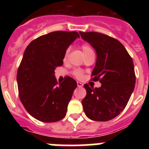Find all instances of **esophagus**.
<instances>
[{
  "mask_svg": "<svg viewBox=\"0 0 149 149\" xmlns=\"http://www.w3.org/2000/svg\"><path fill=\"white\" fill-rule=\"evenodd\" d=\"M77 85L78 87H82V86H84V84H82V83H81V82H77Z\"/></svg>",
  "mask_w": 149,
  "mask_h": 149,
  "instance_id": "esophagus-1",
  "label": "esophagus"
}]
</instances>
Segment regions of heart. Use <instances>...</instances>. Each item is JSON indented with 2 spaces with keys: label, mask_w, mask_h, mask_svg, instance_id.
<instances>
[{
  "label": "heart",
  "mask_w": 149,
  "mask_h": 149,
  "mask_svg": "<svg viewBox=\"0 0 149 149\" xmlns=\"http://www.w3.org/2000/svg\"><path fill=\"white\" fill-rule=\"evenodd\" d=\"M81 50H82L83 53H84V56H86L87 55H89V54L91 53H94L92 47L88 44H83L82 45H81ZM68 52H69V50L67 49L66 51H65L64 56H63V61H65V60H67ZM72 74H73L75 77H77V78L80 79L83 77V75H84V72H83L82 70H81V69H74V70L72 72Z\"/></svg>",
  "instance_id": "b5f03b06"
}]
</instances>
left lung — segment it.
I'll list each match as a JSON object with an SVG mask.
<instances>
[{"instance_id":"8db88e82","label":"left lung","mask_w":149,"mask_h":149,"mask_svg":"<svg viewBox=\"0 0 149 149\" xmlns=\"http://www.w3.org/2000/svg\"><path fill=\"white\" fill-rule=\"evenodd\" d=\"M80 34L96 51L97 60L91 80L101 84V87L95 89L84 84V113L92 120H111L125 108L134 89L133 60L123 45L114 38L98 32Z\"/></svg>"}]
</instances>
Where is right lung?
Segmentation results:
<instances>
[{"mask_svg":"<svg viewBox=\"0 0 149 149\" xmlns=\"http://www.w3.org/2000/svg\"><path fill=\"white\" fill-rule=\"evenodd\" d=\"M77 32L54 31L33 40L24 51L17 72L19 98L33 118L54 122L65 117L77 82L70 77L57 85L54 69L63 63Z\"/></svg>","mask_w":149,"mask_h":149,"instance_id":"1","label":"right lung"}]
</instances>
